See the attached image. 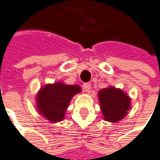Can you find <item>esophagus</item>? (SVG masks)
<instances>
[{
	"label": "esophagus",
	"instance_id": "obj_1",
	"mask_svg": "<svg viewBox=\"0 0 160 160\" xmlns=\"http://www.w3.org/2000/svg\"><path fill=\"white\" fill-rule=\"evenodd\" d=\"M83 88H84V90H85L86 92L89 93V92H90V89H91L90 83H85V84L83 85Z\"/></svg>",
	"mask_w": 160,
	"mask_h": 160
}]
</instances>
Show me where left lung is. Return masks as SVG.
Returning <instances> with one entry per match:
<instances>
[{"mask_svg":"<svg viewBox=\"0 0 160 160\" xmlns=\"http://www.w3.org/2000/svg\"><path fill=\"white\" fill-rule=\"evenodd\" d=\"M98 99L103 119L108 122H118L128 115L131 109L129 96L122 89L112 86L99 90Z\"/></svg>","mask_w":160,"mask_h":160,"instance_id":"1","label":"left lung"}]
</instances>
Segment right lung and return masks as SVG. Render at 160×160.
<instances>
[{
    "label": "right lung",
    "instance_id": "1",
    "mask_svg": "<svg viewBox=\"0 0 160 160\" xmlns=\"http://www.w3.org/2000/svg\"><path fill=\"white\" fill-rule=\"evenodd\" d=\"M81 92L78 85H67L63 81L42 86L36 95L38 112L51 123L63 120L72 98Z\"/></svg>",
    "mask_w": 160,
    "mask_h": 160
}]
</instances>
